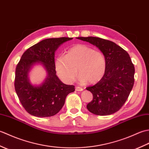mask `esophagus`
<instances>
[{"instance_id":"esophagus-1","label":"esophagus","mask_w":149,"mask_h":149,"mask_svg":"<svg viewBox=\"0 0 149 149\" xmlns=\"http://www.w3.org/2000/svg\"><path fill=\"white\" fill-rule=\"evenodd\" d=\"M75 90L78 91H81L83 90V88H81V87L77 86V87H75Z\"/></svg>"}]
</instances>
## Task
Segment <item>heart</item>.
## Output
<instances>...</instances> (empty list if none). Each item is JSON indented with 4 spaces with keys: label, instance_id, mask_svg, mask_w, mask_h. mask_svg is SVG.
I'll return each mask as SVG.
<instances>
[{
    "label": "heart",
    "instance_id": "obj_1",
    "mask_svg": "<svg viewBox=\"0 0 149 149\" xmlns=\"http://www.w3.org/2000/svg\"><path fill=\"white\" fill-rule=\"evenodd\" d=\"M106 68V61L103 54L83 44L70 47L66 55L58 56L55 61L57 74L67 84L75 81L77 70L80 73L79 81L81 83L87 81L91 84L97 83L104 76Z\"/></svg>",
    "mask_w": 149,
    "mask_h": 149
}]
</instances>
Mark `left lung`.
Listing matches in <instances>:
<instances>
[{
    "instance_id": "obj_1",
    "label": "left lung",
    "mask_w": 149,
    "mask_h": 149,
    "mask_svg": "<svg viewBox=\"0 0 149 149\" xmlns=\"http://www.w3.org/2000/svg\"><path fill=\"white\" fill-rule=\"evenodd\" d=\"M77 38L98 47L106 61L102 78L86 88L93 94V100L87 104V109L97 115L115 113L125 104L134 85L135 70L130 56L111 41L91 36Z\"/></svg>"
}]
</instances>
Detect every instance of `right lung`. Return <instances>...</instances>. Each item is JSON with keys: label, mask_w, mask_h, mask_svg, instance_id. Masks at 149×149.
<instances>
[{"label": "right lung", "mask_w": 149, "mask_h": 149, "mask_svg": "<svg viewBox=\"0 0 149 149\" xmlns=\"http://www.w3.org/2000/svg\"><path fill=\"white\" fill-rule=\"evenodd\" d=\"M72 39L61 37L48 38L29 47L17 65L15 88L20 102L27 113L37 117H49L58 113L64 105L68 95L75 91L74 85H66L56 75L54 52L60 45ZM41 62L47 72L45 82L33 86L28 73L33 64Z\"/></svg>", "instance_id": "add662e5"}]
</instances>
